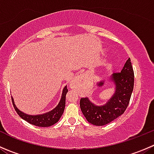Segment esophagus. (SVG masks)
Wrapping results in <instances>:
<instances>
[{"instance_id":"1","label":"esophagus","mask_w":154,"mask_h":154,"mask_svg":"<svg viewBox=\"0 0 154 154\" xmlns=\"http://www.w3.org/2000/svg\"><path fill=\"white\" fill-rule=\"evenodd\" d=\"M86 77L84 74H80V75L77 76L75 79H74L73 81L71 82V88H76L77 86H80L82 83H86Z\"/></svg>"}]
</instances>
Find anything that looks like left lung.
<instances>
[{
    "instance_id": "1",
    "label": "left lung",
    "mask_w": 154,
    "mask_h": 154,
    "mask_svg": "<svg viewBox=\"0 0 154 154\" xmlns=\"http://www.w3.org/2000/svg\"><path fill=\"white\" fill-rule=\"evenodd\" d=\"M109 80L115 85V92L103 105L97 106L88 97L80 99V106L83 116L89 123L103 126L122 116L127 109L134 86V73L130 59L127 60L120 73L112 74ZM104 83H97L99 87Z\"/></svg>"
}]
</instances>
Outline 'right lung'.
I'll return each mask as SVG.
<instances>
[{"mask_svg": "<svg viewBox=\"0 0 154 154\" xmlns=\"http://www.w3.org/2000/svg\"><path fill=\"white\" fill-rule=\"evenodd\" d=\"M68 91V90L67 89V86H65L63 90V93H62L61 99H60L58 105L54 109L51 110V111L48 112L46 113H44V114L35 115V116L26 114V113L21 112V110H19L17 108L12 97V100L15 111L19 115V116L21 119H24L26 122H27L28 123L32 125L37 126V127H47L54 125L61 118L62 115H63V112H64L65 106H66V96Z\"/></svg>", "mask_w": 154, "mask_h": 154, "instance_id": "1", "label": "right lung"}]
</instances>
